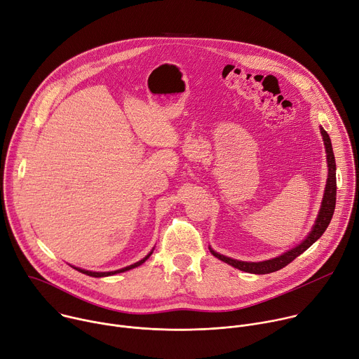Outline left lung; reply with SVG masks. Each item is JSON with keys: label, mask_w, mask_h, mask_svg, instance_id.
Returning <instances> with one entry per match:
<instances>
[{"label": "left lung", "mask_w": 359, "mask_h": 359, "mask_svg": "<svg viewBox=\"0 0 359 359\" xmlns=\"http://www.w3.org/2000/svg\"><path fill=\"white\" fill-rule=\"evenodd\" d=\"M321 134L324 138V144H325V151H327V161H328V180H327V187H325V194H324V200H323V205L320 210V214H318V218L315 221V225L312 228V231L309 232V235L305 238V241H302L298 247L292 248L291 251L280 255L278 258L273 259H268V261H262V262H244V261H236L228 257H224L215 251H212L211 248V254L214 257H217L218 259L232 265L233 268H238L245 272H251V273H269V272H275L278 269H281L284 266H287L290 262H292L298 255H301L304 251H306L316 240L320 238L325 229L328 228L332 215H334V210H335V203H337V165H335V156H334V151H332V144L330 140V135L327 134V131L324 128H321Z\"/></svg>", "instance_id": "left-lung-1"}]
</instances>
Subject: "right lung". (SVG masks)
<instances>
[{"mask_svg":"<svg viewBox=\"0 0 359 359\" xmlns=\"http://www.w3.org/2000/svg\"><path fill=\"white\" fill-rule=\"evenodd\" d=\"M151 254H152V251L145 257V258H142L141 261H138V262H135V264H133V265H130V266H126V268H123V269H118V271H111V272H93V271H86V269H81V268H75L76 271H79V272H83V273H86V275H90V276H95V278H100V276H108V275H114V273H118V272H124V271H128V269H133V268H135V266H138V265H141V264H144L149 257H151Z\"/></svg>","mask_w":359,"mask_h":359,"instance_id":"1","label":"right lung"}]
</instances>
